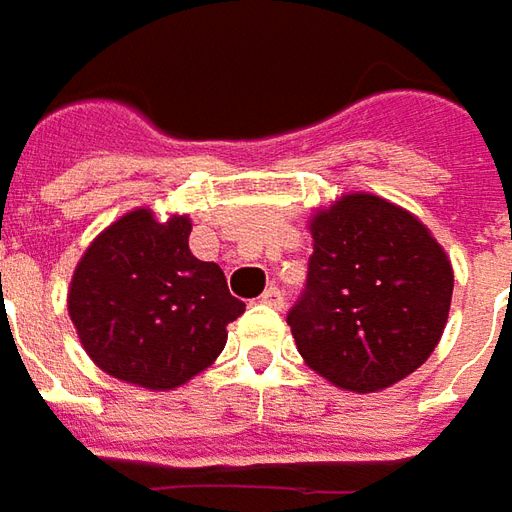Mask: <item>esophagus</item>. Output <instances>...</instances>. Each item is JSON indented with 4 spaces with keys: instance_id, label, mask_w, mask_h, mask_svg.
I'll use <instances>...</instances> for the list:
<instances>
[{
    "instance_id": "esophagus-1",
    "label": "esophagus",
    "mask_w": 512,
    "mask_h": 512,
    "mask_svg": "<svg viewBox=\"0 0 512 512\" xmlns=\"http://www.w3.org/2000/svg\"><path fill=\"white\" fill-rule=\"evenodd\" d=\"M262 303L264 306H273V309H284V295H281L278 287H267L262 292Z\"/></svg>"
}]
</instances>
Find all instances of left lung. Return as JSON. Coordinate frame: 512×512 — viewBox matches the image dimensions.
I'll return each mask as SVG.
<instances>
[{"mask_svg":"<svg viewBox=\"0 0 512 512\" xmlns=\"http://www.w3.org/2000/svg\"><path fill=\"white\" fill-rule=\"evenodd\" d=\"M306 292L287 315L303 362L351 393H379L424 365L449 320V256L407 209L370 192L309 217Z\"/></svg>","mask_w":512,"mask_h":512,"instance_id":"left-lung-1","label":"left lung"}]
</instances>
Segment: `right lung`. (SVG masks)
Masks as SVG:
<instances>
[{
    "instance_id": "1",
    "label": "right lung",
    "mask_w": 512,
    "mask_h": 512,
    "mask_svg": "<svg viewBox=\"0 0 512 512\" xmlns=\"http://www.w3.org/2000/svg\"><path fill=\"white\" fill-rule=\"evenodd\" d=\"M192 220L122 214L74 267L69 317L91 362L119 382L175 390L220 357L245 303L214 262L189 250Z\"/></svg>"
}]
</instances>
